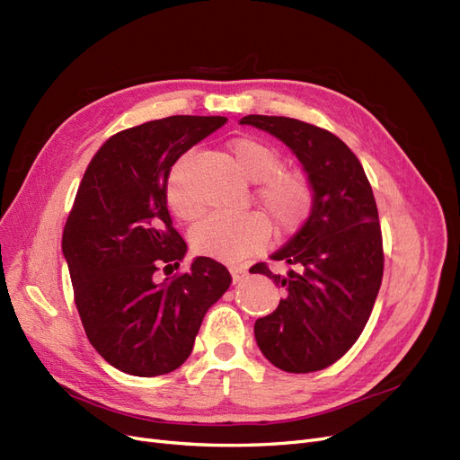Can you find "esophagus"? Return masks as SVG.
I'll use <instances>...</instances> for the list:
<instances>
[{
	"instance_id": "34e87169",
	"label": "esophagus",
	"mask_w": 460,
	"mask_h": 460,
	"mask_svg": "<svg viewBox=\"0 0 460 460\" xmlns=\"http://www.w3.org/2000/svg\"><path fill=\"white\" fill-rule=\"evenodd\" d=\"M230 274H232V281L234 283H240L247 276V268H243V266H230Z\"/></svg>"
}]
</instances>
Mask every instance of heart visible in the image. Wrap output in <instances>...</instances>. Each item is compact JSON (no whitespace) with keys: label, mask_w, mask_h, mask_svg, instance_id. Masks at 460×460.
Here are the masks:
<instances>
[{"label":"heart","mask_w":460,"mask_h":460,"mask_svg":"<svg viewBox=\"0 0 460 460\" xmlns=\"http://www.w3.org/2000/svg\"><path fill=\"white\" fill-rule=\"evenodd\" d=\"M228 150L242 175L259 182L257 199L270 215L278 234H295L305 225L314 205V188L308 177L303 171L283 169L281 154L261 138L240 137L230 142ZM167 201L171 211L182 220H194L199 215L181 171H172L169 179ZM270 234V220L261 211L211 215L194 228L192 247L203 257L240 262L264 247Z\"/></svg>","instance_id":"heart-1"}]
</instances>
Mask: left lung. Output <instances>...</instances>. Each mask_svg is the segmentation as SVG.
Wrapping results in <instances>:
<instances>
[{
  "mask_svg": "<svg viewBox=\"0 0 460 460\" xmlns=\"http://www.w3.org/2000/svg\"><path fill=\"white\" fill-rule=\"evenodd\" d=\"M279 138L303 164L314 205L300 230L270 259L291 264L279 276L278 308L255 322L264 358L288 373H312L342 358L366 327L383 281V235L371 184L356 154L332 133L283 116H245Z\"/></svg>",
  "mask_w": 460,
  "mask_h": 460,
  "instance_id": "8db88e82",
  "label": "left lung"
}]
</instances>
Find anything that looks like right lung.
<instances>
[{
  "label": "right lung",
  "mask_w": 460,
  "mask_h": 460,
  "mask_svg": "<svg viewBox=\"0 0 460 460\" xmlns=\"http://www.w3.org/2000/svg\"><path fill=\"white\" fill-rule=\"evenodd\" d=\"M225 123L223 116H171L125 129L93 155L79 182L62 252L89 342L123 373L181 367L205 312L230 288L226 266L209 257L155 279L186 255L167 211L171 167Z\"/></svg>",
  "instance_id": "right-lung-1"
}]
</instances>
